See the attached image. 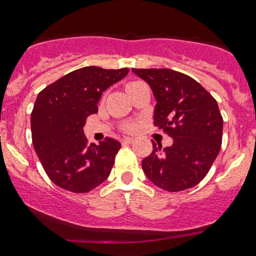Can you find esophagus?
Wrapping results in <instances>:
<instances>
[{
  "label": "esophagus",
  "instance_id": "34e87169",
  "mask_svg": "<svg viewBox=\"0 0 256 256\" xmlns=\"http://www.w3.org/2000/svg\"><path fill=\"white\" fill-rule=\"evenodd\" d=\"M134 137L122 138V143H128V144H130V143H134Z\"/></svg>",
  "mask_w": 256,
  "mask_h": 256
}]
</instances>
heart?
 <instances>
[{
  "label": "heart",
  "mask_w": 256,
  "mask_h": 256,
  "mask_svg": "<svg viewBox=\"0 0 256 256\" xmlns=\"http://www.w3.org/2000/svg\"><path fill=\"white\" fill-rule=\"evenodd\" d=\"M138 83H140V82H131V83H128V85H126V89L130 91V90L132 89V88H134V85L138 84ZM126 128H128V130H134V125H128V126H126Z\"/></svg>",
  "instance_id": "heart-1"
}]
</instances>
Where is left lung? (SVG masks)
I'll return each mask as SVG.
<instances>
[{"label": "left lung", "mask_w": 256, "mask_h": 256, "mask_svg": "<svg viewBox=\"0 0 256 256\" xmlns=\"http://www.w3.org/2000/svg\"><path fill=\"white\" fill-rule=\"evenodd\" d=\"M150 85L156 106L154 125L173 138L171 146L152 142L142 161L152 183L170 192L195 186L218 156L222 116L216 98L195 79L168 68H132Z\"/></svg>", "instance_id": "1"}]
</instances>
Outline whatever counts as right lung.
Listing matches in <instances>:
<instances>
[{
	"mask_svg": "<svg viewBox=\"0 0 256 256\" xmlns=\"http://www.w3.org/2000/svg\"><path fill=\"white\" fill-rule=\"evenodd\" d=\"M128 73V68L88 66L76 70L38 94L31 113L32 143L44 171L68 192H89L108 178L120 142L104 138L88 144L83 126L98 113L102 92Z\"/></svg>",
	"mask_w": 256,
	"mask_h": 256,
	"instance_id": "1",
	"label": "right lung"
}]
</instances>
